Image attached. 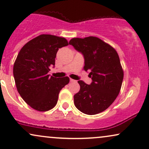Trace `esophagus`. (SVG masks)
Returning a JSON list of instances; mask_svg holds the SVG:
<instances>
[{"label": "esophagus", "instance_id": "34e87169", "mask_svg": "<svg viewBox=\"0 0 149 149\" xmlns=\"http://www.w3.org/2000/svg\"><path fill=\"white\" fill-rule=\"evenodd\" d=\"M70 81L71 82V83H75V82H76V80H73V79H71V78H70Z\"/></svg>", "mask_w": 149, "mask_h": 149}]
</instances>
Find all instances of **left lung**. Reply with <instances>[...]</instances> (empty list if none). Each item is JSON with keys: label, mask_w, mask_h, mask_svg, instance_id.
I'll return each mask as SVG.
<instances>
[{"label": "left lung", "mask_w": 149, "mask_h": 149, "mask_svg": "<svg viewBox=\"0 0 149 149\" xmlns=\"http://www.w3.org/2000/svg\"><path fill=\"white\" fill-rule=\"evenodd\" d=\"M70 45L81 53L84 70L90 71L92 83L78 80L80 90L74 95V104L88 115L100 113L108 109L118 95L123 80V71L116 49L97 37L75 38Z\"/></svg>", "instance_id": "obj_1"}]
</instances>
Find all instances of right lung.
<instances>
[{"label": "right lung", "mask_w": 149, "mask_h": 149, "mask_svg": "<svg viewBox=\"0 0 149 149\" xmlns=\"http://www.w3.org/2000/svg\"><path fill=\"white\" fill-rule=\"evenodd\" d=\"M64 38L42 34L29 41L19 52L13 75L19 94L33 109L47 111L55 107L60 90L69 83V77L48 75L55 65L59 48L68 45Z\"/></svg>", "instance_id": "right-lung-1"}]
</instances>
